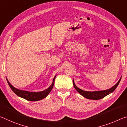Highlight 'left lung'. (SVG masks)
<instances>
[{
    "label": "left lung",
    "instance_id": "8db88e82",
    "mask_svg": "<svg viewBox=\"0 0 127 127\" xmlns=\"http://www.w3.org/2000/svg\"><path fill=\"white\" fill-rule=\"evenodd\" d=\"M122 77H120V80H119L118 82L116 83L115 85L114 86H112V88H110V89H107V90H100V91H94V92H89V91H85V90H83L80 88H78L77 86L75 85L74 84V80H73V84L74 86V88H75V89L77 90V91L79 93L81 94L84 97L87 98V99H93V100H98L102 99V98H104V96L106 95H108L110 93L113 92L117 86H118L121 80Z\"/></svg>",
    "mask_w": 127,
    "mask_h": 127
}]
</instances>
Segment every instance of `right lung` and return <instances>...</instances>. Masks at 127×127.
<instances>
[{
    "label": "right lung",
    "mask_w": 127,
    "mask_h": 127,
    "mask_svg": "<svg viewBox=\"0 0 127 127\" xmlns=\"http://www.w3.org/2000/svg\"><path fill=\"white\" fill-rule=\"evenodd\" d=\"M55 77L56 76L54 77L53 82H52L51 85H50L49 88H48L47 89H46L45 90H43V91L38 92H32L25 91V90H20L12 85L11 84H10L7 78V81L12 90L17 96H19L21 98H23L24 99H25L26 100H29V101H38V100H41L42 99H43V98H46V96L48 95V94L50 93V92H51V90L53 89L54 86Z\"/></svg>",
    "instance_id": "add662e5"
}]
</instances>
